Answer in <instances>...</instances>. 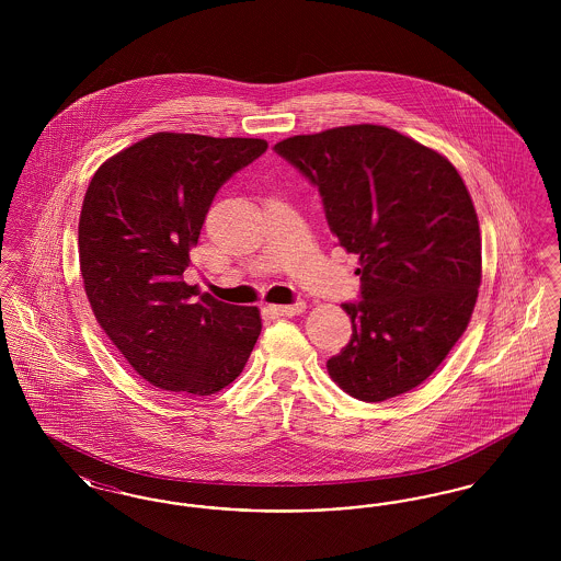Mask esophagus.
Masks as SVG:
<instances>
[{
  "label": "esophagus",
  "instance_id": "obj_1",
  "mask_svg": "<svg viewBox=\"0 0 561 561\" xmlns=\"http://www.w3.org/2000/svg\"><path fill=\"white\" fill-rule=\"evenodd\" d=\"M305 302L302 300H298V302H294V305H268V311L273 313V316H284V318H290V316H298V313H302L305 311Z\"/></svg>",
  "mask_w": 561,
  "mask_h": 561
}]
</instances>
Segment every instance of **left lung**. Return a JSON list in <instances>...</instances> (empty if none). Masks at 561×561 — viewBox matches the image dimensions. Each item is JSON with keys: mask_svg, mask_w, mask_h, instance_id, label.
Returning <instances> with one entry per match:
<instances>
[{"mask_svg": "<svg viewBox=\"0 0 561 561\" xmlns=\"http://www.w3.org/2000/svg\"><path fill=\"white\" fill-rule=\"evenodd\" d=\"M320 191L339 243L359 256L362 300L345 302L347 347L328 359L348 396L385 401L437 370L467 330L481 284L478 214L442 153L374 124L275 145Z\"/></svg>", "mask_w": 561, "mask_h": 561, "instance_id": "obj_1", "label": "left lung"}]
</instances>
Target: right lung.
Wrapping results in <instances>:
<instances>
[{
	"label": "right lung",
	"mask_w": 561,
	"mask_h": 561,
	"mask_svg": "<svg viewBox=\"0 0 561 561\" xmlns=\"http://www.w3.org/2000/svg\"><path fill=\"white\" fill-rule=\"evenodd\" d=\"M263 138L158 133L108 158L80 214L85 296L108 341L161 391L204 398L240 376L261 334L256 307L183 282L214 195L267 151Z\"/></svg>",
	"instance_id": "obj_1"
}]
</instances>
